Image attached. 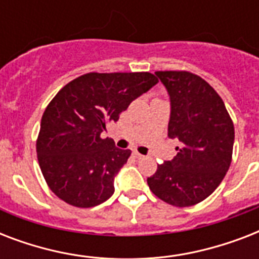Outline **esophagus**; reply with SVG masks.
<instances>
[{
  "instance_id": "1",
  "label": "esophagus",
  "mask_w": 259,
  "mask_h": 259,
  "mask_svg": "<svg viewBox=\"0 0 259 259\" xmlns=\"http://www.w3.org/2000/svg\"><path fill=\"white\" fill-rule=\"evenodd\" d=\"M133 154H134V157H136V158H144V157H145L144 154H141L140 152H137V150H134Z\"/></svg>"
}]
</instances>
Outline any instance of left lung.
<instances>
[{"instance_id": "1", "label": "left lung", "mask_w": 259, "mask_h": 259, "mask_svg": "<svg viewBox=\"0 0 259 259\" xmlns=\"http://www.w3.org/2000/svg\"><path fill=\"white\" fill-rule=\"evenodd\" d=\"M170 97L168 136L181 142L172 161L148 177L150 191L175 207L200 203L219 187L233 160V119L219 94L188 71H157Z\"/></svg>"}]
</instances>
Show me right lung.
Segmentation results:
<instances>
[{
	"instance_id": "add662e5",
	"label": "right lung",
	"mask_w": 259,
	"mask_h": 259,
	"mask_svg": "<svg viewBox=\"0 0 259 259\" xmlns=\"http://www.w3.org/2000/svg\"><path fill=\"white\" fill-rule=\"evenodd\" d=\"M157 82L150 72H89L55 95L42 114L36 152L47 185L59 199L90 208L113 195L114 177L132 152L101 134Z\"/></svg>"
}]
</instances>
